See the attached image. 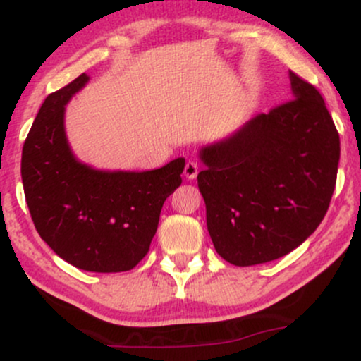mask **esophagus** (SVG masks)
Here are the masks:
<instances>
[{
  "label": "esophagus",
  "instance_id": "34e87169",
  "mask_svg": "<svg viewBox=\"0 0 361 361\" xmlns=\"http://www.w3.org/2000/svg\"><path fill=\"white\" fill-rule=\"evenodd\" d=\"M198 175V164L195 163V161H186L185 164V176L188 178V180H195Z\"/></svg>",
  "mask_w": 361,
  "mask_h": 361
}]
</instances>
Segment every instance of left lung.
Wrapping results in <instances>:
<instances>
[{
    "label": "left lung",
    "mask_w": 361,
    "mask_h": 361,
    "mask_svg": "<svg viewBox=\"0 0 361 361\" xmlns=\"http://www.w3.org/2000/svg\"><path fill=\"white\" fill-rule=\"evenodd\" d=\"M292 100L200 149L214 247L235 267L268 263L300 246L329 209L339 134L321 93L290 71Z\"/></svg>",
    "instance_id": "left-lung-1"
}]
</instances>
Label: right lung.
Wrapping results in <instances>:
<instances>
[{
	"label": "right lung",
	"instance_id": "add662e5",
	"mask_svg": "<svg viewBox=\"0 0 361 361\" xmlns=\"http://www.w3.org/2000/svg\"><path fill=\"white\" fill-rule=\"evenodd\" d=\"M90 78L81 74L40 106L22 152V181L37 233L86 271L132 270L147 255L164 200L181 185L183 157L151 171H105L69 147L66 105Z\"/></svg>",
	"mask_w": 361,
	"mask_h": 361
}]
</instances>
